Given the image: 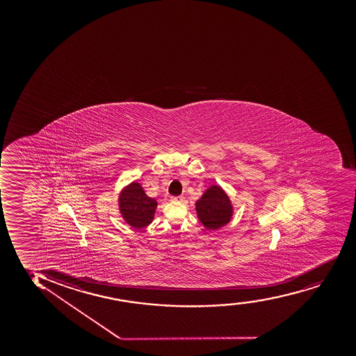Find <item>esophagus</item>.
I'll return each mask as SVG.
<instances>
[{
    "instance_id": "1",
    "label": "esophagus",
    "mask_w": 356,
    "mask_h": 356,
    "mask_svg": "<svg viewBox=\"0 0 356 356\" xmlns=\"http://www.w3.org/2000/svg\"><path fill=\"white\" fill-rule=\"evenodd\" d=\"M171 200H172V202H183V200H184V197H181V196L172 197Z\"/></svg>"
}]
</instances>
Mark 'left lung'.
Segmentation results:
<instances>
[{
	"label": "left lung",
	"mask_w": 356,
	"mask_h": 356,
	"mask_svg": "<svg viewBox=\"0 0 356 356\" xmlns=\"http://www.w3.org/2000/svg\"><path fill=\"white\" fill-rule=\"evenodd\" d=\"M196 213L200 223L209 230L228 225L233 217L232 200L220 185H211L196 202Z\"/></svg>",
	"instance_id": "left-lung-1"
}]
</instances>
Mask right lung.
<instances>
[{"label":"right lung","mask_w":356,"mask_h":356,"mask_svg":"<svg viewBox=\"0 0 356 356\" xmlns=\"http://www.w3.org/2000/svg\"><path fill=\"white\" fill-rule=\"evenodd\" d=\"M156 200L148 197L140 183L131 181L121 190L119 210L124 222L135 229L151 225L156 213Z\"/></svg>","instance_id":"right-lung-1"}]
</instances>
